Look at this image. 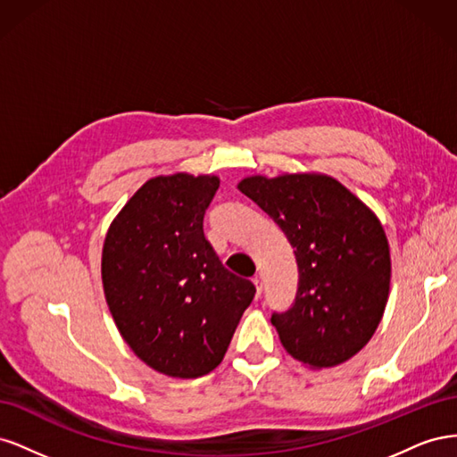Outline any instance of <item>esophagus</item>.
<instances>
[{
	"label": "esophagus",
	"instance_id": "esophagus-1",
	"mask_svg": "<svg viewBox=\"0 0 457 457\" xmlns=\"http://www.w3.org/2000/svg\"><path fill=\"white\" fill-rule=\"evenodd\" d=\"M253 286H255V299L261 297V280L253 278Z\"/></svg>",
	"mask_w": 457,
	"mask_h": 457
}]
</instances>
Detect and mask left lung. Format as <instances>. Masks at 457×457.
Listing matches in <instances>:
<instances>
[{
    "instance_id": "left-lung-1",
    "label": "left lung",
    "mask_w": 457,
    "mask_h": 457,
    "mask_svg": "<svg viewBox=\"0 0 457 457\" xmlns=\"http://www.w3.org/2000/svg\"><path fill=\"white\" fill-rule=\"evenodd\" d=\"M238 190L294 247L295 303L272 314L284 349L314 370L347 362L376 334L391 286V250L378 215L326 173L250 175Z\"/></svg>"
}]
</instances>
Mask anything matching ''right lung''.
<instances>
[{
    "instance_id": "add662e5",
    "label": "right lung",
    "mask_w": 457,
    "mask_h": 457,
    "mask_svg": "<svg viewBox=\"0 0 457 457\" xmlns=\"http://www.w3.org/2000/svg\"><path fill=\"white\" fill-rule=\"evenodd\" d=\"M217 175H158L108 227L103 287L120 336L163 376L195 379L228 349L255 287L219 261L204 237Z\"/></svg>"
}]
</instances>
